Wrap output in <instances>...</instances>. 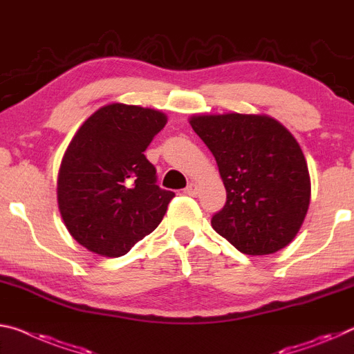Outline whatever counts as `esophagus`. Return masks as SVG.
<instances>
[{"label":"esophagus","instance_id":"obj_1","mask_svg":"<svg viewBox=\"0 0 354 354\" xmlns=\"http://www.w3.org/2000/svg\"><path fill=\"white\" fill-rule=\"evenodd\" d=\"M184 194L189 195V197H197V195H198V186L195 183H189L187 187L184 189Z\"/></svg>","mask_w":354,"mask_h":354}]
</instances>
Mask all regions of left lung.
Wrapping results in <instances>:
<instances>
[{
  "instance_id": "1",
  "label": "left lung",
  "mask_w": 354,
  "mask_h": 354,
  "mask_svg": "<svg viewBox=\"0 0 354 354\" xmlns=\"http://www.w3.org/2000/svg\"><path fill=\"white\" fill-rule=\"evenodd\" d=\"M190 126L216 157L227 190L212 228L248 255L288 245L310 201L307 162L295 137L261 115H201Z\"/></svg>"
}]
</instances>
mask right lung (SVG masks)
Listing matches in <instances>:
<instances>
[{
	"instance_id": "1",
	"label": "right lung",
	"mask_w": 354,
	"mask_h": 354,
	"mask_svg": "<svg viewBox=\"0 0 354 354\" xmlns=\"http://www.w3.org/2000/svg\"><path fill=\"white\" fill-rule=\"evenodd\" d=\"M165 124L157 110L110 104L78 129L61 162L58 205L83 248L126 255L164 218L175 194L157 186L156 167L143 153Z\"/></svg>"
}]
</instances>
